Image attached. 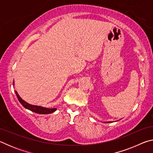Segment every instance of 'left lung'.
Returning a JSON list of instances; mask_svg holds the SVG:
<instances>
[{"mask_svg":"<svg viewBox=\"0 0 153 153\" xmlns=\"http://www.w3.org/2000/svg\"><path fill=\"white\" fill-rule=\"evenodd\" d=\"M111 122H113V121H107V122H105V123H111Z\"/></svg>","mask_w":153,"mask_h":153,"instance_id":"1","label":"left lung"}]
</instances>
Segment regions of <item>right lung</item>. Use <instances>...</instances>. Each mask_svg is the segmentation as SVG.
I'll use <instances>...</instances> for the list:
<instances>
[{"label": "right lung", "mask_w": 153, "mask_h": 153, "mask_svg": "<svg viewBox=\"0 0 153 153\" xmlns=\"http://www.w3.org/2000/svg\"><path fill=\"white\" fill-rule=\"evenodd\" d=\"M13 84H14V82H13ZM15 94H16L18 100H19V101L20 102L21 104L24 106V107L25 108H27V109H29L31 111H33V112L38 113V114H50V113L55 112V111L56 110V108H48L40 107V106H36V105H30V104H29V103H27L25 101H24V100L19 97V95L18 94V93L17 92V91H15Z\"/></svg>", "instance_id": "1"}]
</instances>
